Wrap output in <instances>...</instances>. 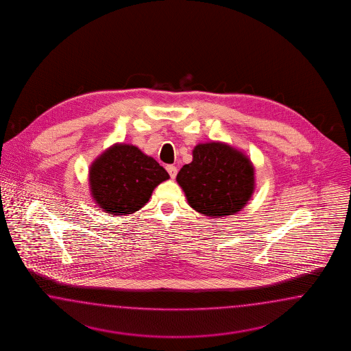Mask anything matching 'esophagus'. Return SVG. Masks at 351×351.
<instances>
[{"label":"esophagus","instance_id":"esophagus-1","mask_svg":"<svg viewBox=\"0 0 351 351\" xmlns=\"http://www.w3.org/2000/svg\"><path fill=\"white\" fill-rule=\"evenodd\" d=\"M166 170L169 172L171 179H175V178H176V175H178V169H176L175 166L170 165V166H167V167H166Z\"/></svg>","mask_w":351,"mask_h":351}]
</instances>
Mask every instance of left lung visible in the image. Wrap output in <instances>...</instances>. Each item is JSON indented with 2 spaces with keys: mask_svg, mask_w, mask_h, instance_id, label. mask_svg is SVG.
Here are the masks:
<instances>
[{
  "mask_svg": "<svg viewBox=\"0 0 351 351\" xmlns=\"http://www.w3.org/2000/svg\"><path fill=\"white\" fill-rule=\"evenodd\" d=\"M176 181L193 210L208 217L242 211L255 191V167L248 156L221 141L198 144Z\"/></svg>",
  "mask_w": 351,
  "mask_h": 351,
  "instance_id": "obj_1",
  "label": "left lung"
}]
</instances>
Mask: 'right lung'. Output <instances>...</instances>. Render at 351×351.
I'll list each match as a JSON object with an SVG mask.
<instances>
[{
  "mask_svg": "<svg viewBox=\"0 0 351 351\" xmlns=\"http://www.w3.org/2000/svg\"><path fill=\"white\" fill-rule=\"evenodd\" d=\"M170 175L138 147L117 143L104 150L88 170L93 199L104 213L131 215L143 208L152 193Z\"/></svg>",
  "mask_w": 351,
  "mask_h": 351,
  "instance_id": "add662e5",
  "label": "right lung"
}]
</instances>
